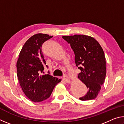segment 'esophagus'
I'll return each instance as SVG.
<instances>
[{"instance_id": "34e87169", "label": "esophagus", "mask_w": 124, "mask_h": 124, "mask_svg": "<svg viewBox=\"0 0 124 124\" xmlns=\"http://www.w3.org/2000/svg\"><path fill=\"white\" fill-rule=\"evenodd\" d=\"M63 79L68 84H70L71 82L70 79L68 76H67V75H65V76H64V77L63 78Z\"/></svg>"}]
</instances>
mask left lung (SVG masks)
Instances as JSON below:
<instances>
[{"label":"left lung","instance_id":"1","mask_svg":"<svg viewBox=\"0 0 124 124\" xmlns=\"http://www.w3.org/2000/svg\"><path fill=\"white\" fill-rule=\"evenodd\" d=\"M70 44L75 54V62L80 70L78 78L88 88L81 101L95 99L99 93L106 75L104 53L99 43L89 35L63 36Z\"/></svg>","mask_w":124,"mask_h":124}]
</instances>
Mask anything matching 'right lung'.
I'll use <instances>...</instances> for the list:
<instances>
[{
    "instance_id": "obj_1",
    "label": "right lung",
    "mask_w": 124,
    "mask_h": 124,
    "mask_svg": "<svg viewBox=\"0 0 124 124\" xmlns=\"http://www.w3.org/2000/svg\"><path fill=\"white\" fill-rule=\"evenodd\" d=\"M52 37L43 33L33 35L24 43L17 61V75L20 85L25 95L34 102L49 98L54 86L61 81L50 74H39L44 70L43 65L46 64L42 45Z\"/></svg>"
}]
</instances>
